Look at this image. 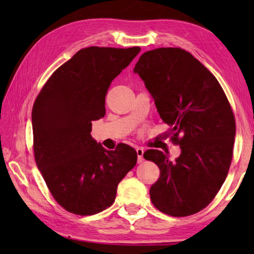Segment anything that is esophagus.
Here are the masks:
<instances>
[{
    "instance_id": "esophagus-1",
    "label": "esophagus",
    "mask_w": 254,
    "mask_h": 254,
    "mask_svg": "<svg viewBox=\"0 0 254 254\" xmlns=\"http://www.w3.org/2000/svg\"><path fill=\"white\" fill-rule=\"evenodd\" d=\"M135 151H136V154H137V162H139V163L143 162V160H144V158H143L144 149L142 147H136Z\"/></svg>"
}]
</instances>
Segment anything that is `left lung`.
I'll list each match as a JSON object with an SVG mask.
<instances>
[{"instance_id": "1", "label": "left lung", "mask_w": 254, "mask_h": 254, "mask_svg": "<svg viewBox=\"0 0 254 254\" xmlns=\"http://www.w3.org/2000/svg\"><path fill=\"white\" fill-rule=\"evenodd\" d=\"M133 71L182 151L175 161L160 150L143 153L160 169L150 188L152 204L171 216L198 213L216 196L231 166L235 120L225 93L203 64L180 48L147 51Z\"/></svg>"}]
</instances>
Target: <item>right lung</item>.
<instances>
[{"label": "right lung", "mask_w": 254, "mask_h": 254, "mask_svg": "<svg viewBox=\"0 0 254 254\" xmlns=\"http://www.w3.org/2000/svg\"><path fill=\"white\" fill-rule=\"evenodd\" d=\"M88 47L47 80L32 109L37 166L57 203L77 215H94L114 203L118 185L136 165V151L120 143L113 151L91 135L105 115V96L115 77L140 53Z\"/></svg>", "instance_id": "add662e5"}]
</instances>
